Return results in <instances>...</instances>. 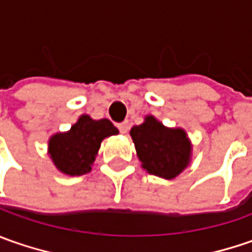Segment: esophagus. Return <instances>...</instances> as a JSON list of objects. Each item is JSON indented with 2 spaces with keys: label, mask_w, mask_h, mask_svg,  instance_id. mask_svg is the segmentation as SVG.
Masks as SVG:
<instances>
[{
  "label": "esophagus",
  "mask_w": 252,
  "mask_h": 252,
  "mask_svg": "<svg viewBox=\"0 0 252 252\" xmlns=\"http://www.w3.org/2000/svg\"><path fill=\"white\" fill-rule=\"evenodd\" d=\"M118 129H119V131L121 133H127V130H129V122H122V123H119L118 125Z\"/></svg>",
  "instance_id": "1"
}]
</instances>
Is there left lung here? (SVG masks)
<instances>
[{
    "label": "left lung",
    "instance_id": "1",
    "mask_svg": "<svg viewBox=\"0 0 252 252\" xmlns=\"http://www.w3.org/2000/svg\"><path fill=\"white\" fill-rule=\"evenodd\" d=\"M130 136L143 168L153 175L171 179L187 168L190 144L182 129H168L153 116L133 126Z\"/></svg>",
    "mask_w": 252,
    "mask_h": 252
}]
</instances>
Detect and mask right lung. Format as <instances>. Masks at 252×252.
I'll return each instance as SVG.
<instances>
[{
	"mask_svg": "<svg viewBox=\"0 0 252 252\" xmlns=\"http://www.w3.org/2000/svg\"><path fill=\"white\" fill-rule=\"evenodd\" d=\"M118 129L108 119L94 121L83 115L67 133H57L49 141V153L54 165L67 175H84L91 171L101 141Z\"/></svg>",
	"mask_w": 252,
	"mask_h": 252,
	"instance_id": "obj_1",
	"label": "right lung"
}]
</instances>
